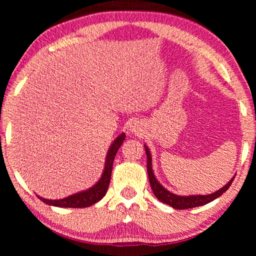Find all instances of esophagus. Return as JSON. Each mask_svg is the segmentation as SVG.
Segmentation results:
<instances>
[{
	"label": "esophagus",
	"mask_w": 256,
	"mask_h": 256,
	"mask_svg": "<svg viewBox=\"0 0 256 256\" xmlns=\"http://www.w3.org/2000/svg\"><path fill=\"white\" fill-rule=\"evenodd\" d=\"M140 125L136 122H131L128 125V132L131 133H138L140 131Z\"/></svg>",
	"instance_id": "esophagus-1"
}]
</instances>
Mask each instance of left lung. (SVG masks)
<instances>
[{
	"mask_svg": "<svg viewBox=\"0 0 256 256\" xmlns=\"http://www.w3.org/2000/svg\"><path fill=\"white\" fill-rule=\"evenodd\" d=\"M144 148L146 152V156H148V179H150L152 190H153V192L157 199L162 201V202L170 206L174 209H178V210L189 209V208H194V206H200L209 204L214 199L219 198L222 194L226 192L231 186L233 179H234V176H233L224 187L220 188L219 190H216V192L208 194L180 196V194H172L170 192V190H167L164 186H162L158 180H157L153 170V162H152L150 150L146 144H144Z\"/></svg>",
	"mask_w": 256,
	"mask_h": 256,
	"instance_id": "8db88e82",
	"label": "left lung"
}]
</instances>
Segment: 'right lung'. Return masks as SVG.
Masks as SVG:
<instances>
[{
    "instance_id": "obj_1",
    "label": "right lung",
    "mask_w": 256,
    "mask_h": 256,
    "mask_svg": "<svg viewBox=\"0 0 256 256\" xmlns=\"http://www.w3.org/2000/svg\"><path fill=\"white\" fill-rule=\"evenodd\" d=\"M124 140H125V133H121L116 140H113L112 144L110 145V148L108 150L106 162H104V168H103L102 175L99 178V180H98L92 187L82 190V192H76L72 196H68V197L62 198V199L52 200V199L42 198L38 194L36 196L46 204L59 206V208H86V206H90L92 204H96L98 201L101 200L106 194L108 187V184H110L114 157H116L118 148H121Z\"/></svg>"
}]
</instances>
